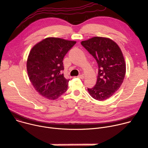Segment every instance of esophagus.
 Masks as SVG:
<instances>
[{
  "mask_svg": "<svg viewBox=\"0 0 148 148\" xmlns=\"http://www.w3.org/2000/svg\"><path fill=\"white\" fill-rule=\"evenodd\" d=\"M78 77H79V78H81V79H84V75H83V74L79 75L78 76Z\"/></svg>",
  "mask_w": 148,
  "mask_h": 148,
  "instance_id": "esophagus-1",
  "label": "esophagus"
}]
</instances>
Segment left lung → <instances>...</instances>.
Listing matches in <instances>:
<instances>
[{"label":"left lung","mask_w":148,"mask_h":148,"mask_svg":"<svg viewBox=\"0 0 148 148\" xmlns=\"http://www.w3.org/2000/svg\"><path fill=\"white\" fill-rule=\"evenodd\" d=\"M96 60L98 75L95 85L88 88L93 98L103 101L111 97L121 85L126 74V63L121 49L112 40L94 37L81 42Z\"/></svg>","instance_id":"obj_1"}]
</instances>
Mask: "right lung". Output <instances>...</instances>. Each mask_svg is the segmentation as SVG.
<instances>
[{"label": "right lung", "instance_id": "obj_1", "mask_svg": "<svg viewBox=\"0 0 148 148\" xmlns=\"http://www.w3.org/2000/svg\"><path fill=\"white\" fill-rule=\"evenodd\" d=\"M76 41L60 38H45L34 46L27 62L29 80L44 98L54 100L67 89L70 79L64 77L63 60Z\"/></svg>", "mask_w": 148, "mask_h": 148}]
</instances>
